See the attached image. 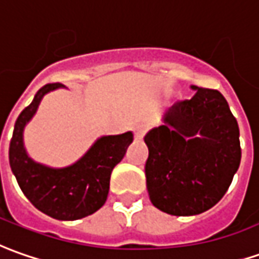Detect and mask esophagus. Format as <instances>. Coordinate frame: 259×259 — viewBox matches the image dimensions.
I'll return each mask as SVG.
<instances>
[{"instance_id":"1","label":"esophagus","mask_w":259,"mask_h":259,"mask_svg":"<svg viewBox=\"0 0 259 259\" xmlns=\"http://www.w3.org/2000/svg\"><path fill=\"white\" fill-rule=\"evenodd\" d=\"M146 132H147V126L146 124H137L136 127H135V137H136L137 140H142L146 135Z\"/></svg>"}]
</instances>
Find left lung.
Wrapping results in <instances>:
<instances>
[{
  "mask_svg": "<svg viewBox=\"0 0 259 259\" xmlns=\"http://www.w3.org/2000/svg\"><path fill=\"white\" fill-rule=\"evenodd\" d=\"M144 142L149 147L146 186L152 204L171 215H197L223 198L241 161L240 129L226 98L191 86Z\"/></svg>",
  "mask_w": 259,
  "mask_h": 259,
  "instance_id": "obj_1",
  "label": "left lung"
}]
</instances>
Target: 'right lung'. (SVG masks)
Here are the masks:
<instances>
[{
  "instance_id": "obj_1",
  "label": "right lung",
  "mask_w": 259,
  "mask_h": 259,
  "mask_svg": "<svg viewBox=\"0 0 259 259\" xmlns=\"http://www.w3.org/2000/svg\"><path fill=\"white\" fill-rule=\"evenodd\" d=\"M59 88L63 85L42 86L31 105L21 112L10 143V166L22 193L38 210L55 220L73 221L91 215L105 204L112 170L124 157L133 133L99 137L68 167L55 168L32 160L24 146V129L36 113L42 98Z\"/></svg>"
}]
</instances>
